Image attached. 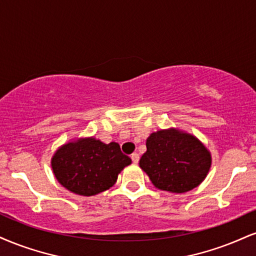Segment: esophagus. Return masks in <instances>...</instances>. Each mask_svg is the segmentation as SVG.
<instances>
[{"mask_svg": "<svg viewBox=\"0 0 256 256\" xmlns=\"http://www.w3.org/2000/svg\"><path fill=\"white\" fill-rule=\"evenodd\" d=\"M131 160L134 163H138V161H140V155L137 152H134L131 155Z\"/></svg>", "mask_w": 256, "mask_h": 256, "instance_id": "1", "label": "esophagus"}]
</instances>
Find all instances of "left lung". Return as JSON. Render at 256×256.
Returning <instances> with one entry per match:
<instances>
[{"instance_id": "1", "label": "left lung", "mask_w": 256, "mask_h": 256, "mask_svg": "<svg viewBox=\"0 0 256 256\" xmlns=\"http://www.w3.org/2000/svg\"><path fill=\"white\" fill-rule=\"evenodd\" d=\"M140 167L156 188L184 193L204 181L211 167V154L192 134L176 128L160 130L148 137Z\"/></svg>"}]
</instances>
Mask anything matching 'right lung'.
I'll list each match as a JSON object with an SVG mask.
<instances>
[{
  "label": "right lung",
  "mask_w": 256,
  "mask_h": 256,
  "mask_svg": "<svg viewBox=\"0 0 256 256\" xmlns=\"http://www.w3.org/2000/svg\"><path fill=\"white\" fill-rule=\"evenodd\" d=\"M131 158L118 143L104 144L94 137L78 138L62 146L51 160L54 174L62 186L78 196H90L108 190Z\"/></svg>",
  "instance_id": "obj_1"
}]
</instances>
